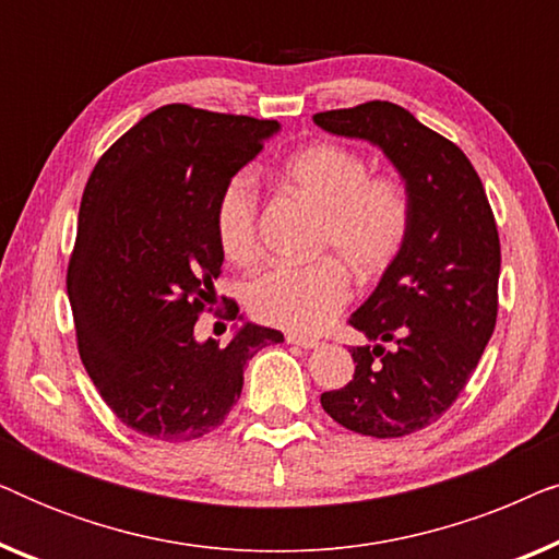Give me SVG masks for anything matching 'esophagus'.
<instances>
[{
	"instance_id": "1",
	"label": "esophagus",
	"mask_w": 559,
	"mask_h": 559,
	"mask_svg": "<svg viewBox=\"0 0 559 559\" xmlns=\"http://www.w3.org/2000/svg\"><path fill=\"white\" fill-rule=\"evenodd\" d=\"M287 343H293V346H300V348H316L320 341H318V338H310V335L287 333Z\"/></svg>"
}]
</instances>
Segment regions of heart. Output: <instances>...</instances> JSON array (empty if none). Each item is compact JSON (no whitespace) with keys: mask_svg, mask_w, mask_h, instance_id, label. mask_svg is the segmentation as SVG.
<instances>
[{"mask_svg":"<svg viewBox=\"0 0 559 559\" xmlns=\"http://www.w3.org/2000/svg\"><path fill=\"white\" fill-rule=\"evenodd\" d=\"M282 175L323 211L318 247L335 251L358 277H377L400 257L412 221L409 195L402 182L371 178L358 152L333 142L308 144L287 157ZM257 216V182L236 173L216 203V236L234 264H251L259 254ZM348 297V274L333 257L272 266L247 289L254 318L295 333L320 331Z\"/></svg>","mask_w":559,"mask_h":559,"instance_id":"1","label":"heart"}]
</instances>
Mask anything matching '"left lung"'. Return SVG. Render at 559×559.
<instances>
[{
	"mask_svg": "<svg viewBox=\"0 0 559 559\" xmlns=\"http://www.w3.org/2000/svg\"><path fill=\"white\" fill-rule=\"evenodd\" d=\"M325 132L366 140L402 175L412 221L400 257L348 323L354 379L320 394L335 423L404 438L438 423L468 384L499 312L501 243L484 182L463 150L389 102L316 114ZM384 342H394L384 349Z\"/></svg>",
	"mask_w": 559,
	"mask_h": 559,
	"instance_id": "obj_1",
	"label": "left lung"
}]
</instances>
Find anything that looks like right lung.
I'll list each match as a JSON object with an SVG mask.
<instances>
[{
    "mask_svg": "<svg viewBox=\"0 0 559 559\" xmlns=\"http://www.w3.org/2000/svg\"><path fill=\"white\" fill-rule=\"evenodd\" d=\"M277 132L272 119L167 104L121 134L86 182L66 280L79 354L114 415L144 438L216 430L249 358L285 341L257 323L226 346L195 341L224 264L218 195Z\"/></svg>",
    "mask_w": 559,
    "mask_h": 559,
    "instance_id": "1",
    "label": "right lung"
}]
</instances>
